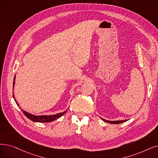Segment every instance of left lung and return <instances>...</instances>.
Returning a JSON list of instances; mask_svg holds the SVG:
<instances>
[{"mask_svg": "<svg viewBox=\"0 0 158 158\" xmlns=\"http://www.w3.org/2000/svg\"><path fill=\"white\" fill-rule=\"evenodd\" d=\"M103 121L107 122V123H111V124H119V123H122L123 122L125 121H127V120H123V121H107V120H105L104 119H102Z\"/></svg>", "mask_w": 158, "mask_h": 158, "instance_id": "left-lung-1", "label": "left lung"}]
</instances>
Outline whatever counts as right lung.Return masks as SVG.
<instances>
[{
    "mask_svg": "<svg viewBox=\"0 0 158 158\" xmlns=\"http://www.w3.org/2000/svg\"><path fill=\"white\" fill-rule=\"evenodd\" d=\"M15 76L14 77V79H13V86H14V85H15ZM13 98H15V96L14 95H13ZM17 105L19 106V105L18 104V102L16 101L15 99H14ZM22 111L23 112V114L26 116L27 118H28V119H30V120L33 121H35V122H39V123H48V122H52L53 121H55L57 119L59 118L60 117H61V116L63 115L67 110H66L65 112H61V113H59V114H57L56 115H32L28 112H27L24 110H22Z\"/></svg>",
    "mask_w": 158,
    "mask_h": 158,
    "instance_id": "1",
    "label": "right lung"
}]
</instances>
